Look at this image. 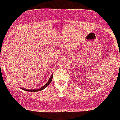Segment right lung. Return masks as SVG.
I'll use <instances>...</instances> for the list:
<instances>
[{
    "label": "right lung",
    "instance_id": "obj_1",
    "mask_svg": "<svg viewBox=\"0 0 120 120\" xmlns=\"http://www.w3.org/2000/svg\"><path fill=\"white\" fill-rule=\"evenodd\" d=\"M52 79H53V75L51 76V77L49 79V80H48V82H46V84L45 85H44L43 86H42L41 88L38 89H29V90H28V89H26L25 90H26V91H29V92H38V91H41V90H43L44 89H45L46 87L48 86V85L50 84V82H52Z\"/></svg>",
    "mask_w": 120,
    "mask_h": 120
}]
</instances>
